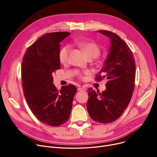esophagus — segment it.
<instances>
[{
    "instance_id": "34e87169",
    "label": "esophagus",
    "mask_w": 157,
    "mask_h": 157,
    "mask_svg": "<svg viewBox=\"0 0 157 157\" xmlns=\"http://www.w3.org/2000/svg\"><path fill=\"white\" fill-rule=\"evenodd\" d=\"M78 90H79V91L83 92V91H85V90H86V88H83V87H79V88H78Z\"/></svg>"
}]
</instances>
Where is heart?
<instances>
[{
	"label": "heart",
	"mask_w": 157,
	"mask_h": 157,
	"mask_svg": "<svg viewBox=\"0 0 157 157\" xmlns=\"http://www.w3.org/2000/svg\"><path fill=\"white\" fill-rule=\"evenodd\" d=\"M76 44L85 53L88 59H89V58L95 59L101 53V49L99 46L97 45V43L93 42V41L83 40L78 41ZM69 48L68 46H64L60 49L59 54L60 62L64 65H67L69 60ZM78 75L81 78H83L82 74L78 73Z\"/></svg>",
	"instance_id": "1"
}]
</instances>
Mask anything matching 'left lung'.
Returning <instances> with one entry per match:
<instances>
[{"mask_svg": "<svg viewBox=\"0 0 157 157\" xmlns=\"http://www.w3.org/2000/svg\"><path fill=\"white\" fill-rule=\"evenodd\" d=\"M111 40L109 53L95 80H108L105 91L88 89L86 108L90 118L101 123L118 119L125 111L134 90L136 63L132 52L122 39L111 31L98 30Z\"/></svg>", "mask_w": 157, "mask_h": 157, "instance_id": "1", "label": "left lung"}]
</instances>
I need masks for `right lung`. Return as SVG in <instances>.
Returning a JSON list of instances; mask_svg holds the SVG:
<instances>
[{"instance_id": "add662e5", "label": "right lung", "mask_w": 157, "mask_h": 157, "mask_svg": "<svg viewBox=\"0 0 157 157\" xmlns=\"http://www.w3.org/2000/svg\"><path fill=\"white\" fill-rule=\"evenodd\" d=\"M70 32L47 33L29 46L21 63L24 96L36 117L49 126H60L69 118L77 88L62 86L60 91L53 84L52 74L60 69V43Z\"/></svg>"}]
</instances>
